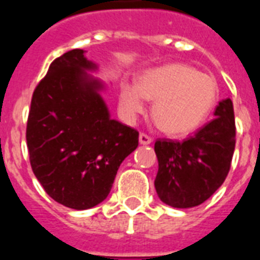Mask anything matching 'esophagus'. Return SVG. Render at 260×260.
<instances>
[{"label":"esophagus","mask_w":260,"mask_h":260,"mask_svg":"<svg viewBox=\"0 0 260 260\" xmlns=\"http://www.w3.org/2000/svg\"><path fill=\"white\" fill-rule=\"evenodd\" d=\"M140 144H141V145H149V144H152V137L148 136L146 133H140Z\"/></svg>","instance_id":"esophagus-1"}]
</instances>
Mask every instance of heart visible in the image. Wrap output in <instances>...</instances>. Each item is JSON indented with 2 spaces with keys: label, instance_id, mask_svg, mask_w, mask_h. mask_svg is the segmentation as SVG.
<instances>
[{
  "label": "heart",
  "instance_id": "obj_1",
  "mask_svg": "<svg viewBox=\"0 0 260 260\" xmlns=\"http://www.w3.org/2000/svg\"><path fill=\"white\" fill-rule=\"evenodd\" d=\"M146 99H155L153 117L166 133L183 135L205 121L218 101L213 77L186 64L162 65L145 72L137 85L124 83L120 110L133 120L145 110Z\"/></svg>",
  "mask_w": 260,
  "mask_h": 260
}]
</instances>
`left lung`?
<instances>
[{
	"label": "left lung",
	"instance_id": "1",
	"mask_svg": "<svg viewBox=\"0 0 260 260\" xmlns=\"http://www.w3.org/2000/svg\"><path fill=\"white\" fill-rule=\"evenodd\" d=\"M214 119L184 141L158 139L154 144L158 198L174 208H192L224 183L236 148L233 102L218 103Z\"/></svg>",
	"mask_w": 260,
	"mask_h": 260
}]
</instances>
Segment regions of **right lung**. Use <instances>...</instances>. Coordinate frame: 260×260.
<instances>
[{"label":"right lung","mask_w":260,"mask_h":260,"mask_svg":"<svg viewBox=\"0 0 260 260\" xmlns=\"http://www.w3.org/2000/svg\"><path fill=\"white\" fill-rule=\"evenodd\" d=\"M96 65L72 49L49 65L31 99L26 140L30 164L44 191L68 208L102 203L117 169L139 145V132L110 117L86 71Z\"/></svg>","instance_id":"obj_1"}]
</instances>
